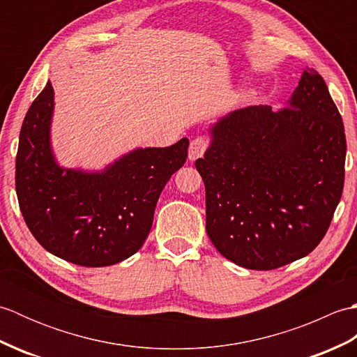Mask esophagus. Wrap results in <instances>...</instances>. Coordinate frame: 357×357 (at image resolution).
Returning <instances> with one entry per match:
<instances>
[{
  "label": "esophagus",
  "mask_w": 357,
  "mask_h": 357,
  "mask_svg": "<svg viewBox=\"0 0 357 357\" xmlns=\"http://www.w3.org/2000/svg\"><path fill=\"white\" fill-rule=\"evenodd\" d=\"M208 147V139L206 136H198V138H195L190 142V147H188V159L190 161H195V159H198L204 155V151L207 150Z\"/></svg>",
  "instance_id": "obj_1"
}]
</instances>
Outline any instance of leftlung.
I'll use <instances>...</instances> for the list:
<instances>
[{
	"label": "left lung",
	"instance_id": "obj_1",
	"mask_svg": "<svg viewBox=\"0 0 357 357\" xmlns=\"http://www.w3.org/2000/svg\"><path fill=\"white\" fill-rule=\"evenodd\" d=\"M210 136L195 165L218 252L250 270L312 253L342 196L347 153L342 118L321 75L305 69L287 107L234 110Z\"/></svg>",
	"mask_w": 357,
	"mask_h": 357
}]
</instances>
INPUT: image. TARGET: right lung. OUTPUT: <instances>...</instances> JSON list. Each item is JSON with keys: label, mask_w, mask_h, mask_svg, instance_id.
<instances>
[{"label": "right lung", "mask_w": 357, "mask_h": 357, "mask_svg": "<svg viewBox=\"0 0 357 357\" xmlns=\"http://www.w3.org/2000/svg\"><path fill=\"white\" fill-rule=\"evenodd\" d=\"M53 105L49 81L20 132L15 187L22 218L35 239L67 262L118 264L147 239L159 195L185 162L188 139L132 150L101 172L64 169L50 144Z\"/></svg>", "instance_id": "add662e5"}]
</instances>
